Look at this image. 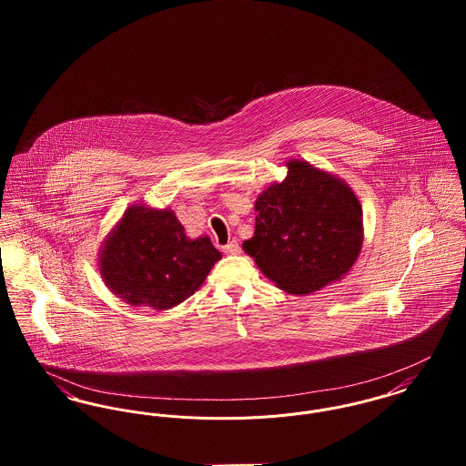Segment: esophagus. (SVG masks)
<instances>
[{"mask_svg":"<svg viewBox=\"0 0 466 466\" xmlns=\"http://www.w3.org/2000/svg\"><path fill=\"white\" fill-rule=\"evenodd\" d=\"M223 251L227 255H238V253H241V246L238 241H230L227 246H223Z\"/></svg>","mask_w":466,"mask_h":466,"instance_id":"obj_1","label":"esophagus"}]
</instances>
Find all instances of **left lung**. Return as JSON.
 <instances>
[{
	"mask_svg": "<svg viewBox=\"0 0 466 466\" xmlns=\"http://www.w3.org/2000/svg\"><path fill=\"white\" fill-rule=\"evenodd\" d=\"M283 181L255 200V234L244 251L260 272L291 295H309L342 279L363 244L355 190L308 160L289 158Z\"/></svg>",
	"mask_w": 466,
	"mask_h": 466,
	"instance_id": "obj_1",
	"label": "left lung"
}]
</instances>
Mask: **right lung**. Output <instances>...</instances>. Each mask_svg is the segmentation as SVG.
I'll return each instance as SVG.
<instances>
[{"instance_id":"right-lung-1","label":"right lung","mask_w":466,"mask_h":466,"mask_svg":"<svg viewBox=\"0 0 466 466\" xmlns=\"http://www.w3.org/2000/svg\"><path fill=\"white\" fill-rule=\"evenodd\" d=\"M222 253L208 236L190 239L173 209L131 204L99 249V274L134 308H177L202 287Z\"/></svg>"}]
</instances>
